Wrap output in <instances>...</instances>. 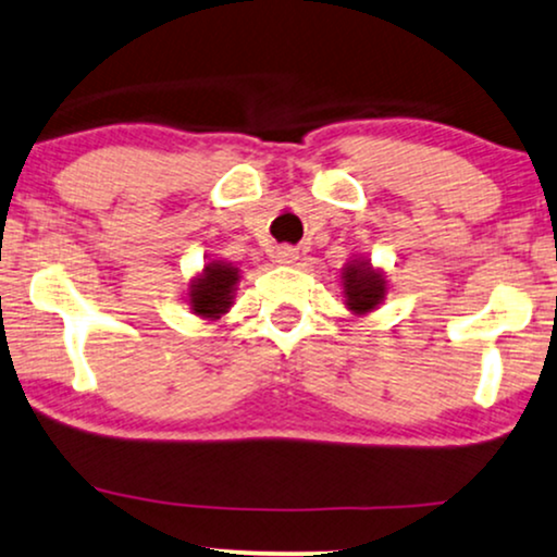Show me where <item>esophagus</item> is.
Wrapping results in <instances>:
<instances>
[{
    "label": "esophagus",
    "instance_id": "esophagus-1",
    "mask_svg": "<svg viewBox=\"0 0 557 557\" xmlns=\"http://www.w3.org/2000/svg\"><path fill=\"white\" fill-rule=\"evenodd\" d=\"M276 258H278V263H297V258H299V252H297V247H292V245H284V247H278L276 250Z\"/></svg>",
    "mask_w": 557,
    "mask_h": 557
}]
</instances>
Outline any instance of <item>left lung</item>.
<instances>
[{
	"mask_svg": "<svg viewBox=\"0 0 557 557\" xmlns=\"http://www.w3.org/2000/svg\"><path fill=\"white\" fill-rule=\"evenodd\" d=\"M343 289L354 312H369L384 297V278L367 263H351L343 271Z\"/></svg>",
	"mask_w": 557,
	"mask_h": 557,
	"instance_id": "obj_1",
	"label": "left lung"
}]
</instances>
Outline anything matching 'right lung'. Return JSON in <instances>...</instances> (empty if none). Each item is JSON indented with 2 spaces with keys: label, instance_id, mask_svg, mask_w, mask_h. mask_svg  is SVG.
I'll return each mask as SVG.
<instances>
[{
  "label": "right lung",
  "instance_id": "1",
  "mask_svg": "<svg viewBox=\"0 0 557 557\" xmlns=\"http://www.w3.org/2000/svg\"><path fill=\"white\" fill-rule=\"evenodd\" d=\"M237 284V268L209 263L203 276L190 284V307L203 318H219L232 305V289Z\"/></svg>",
  "mask_w": 557,
  "mask_h": 557
}]
</instances>
